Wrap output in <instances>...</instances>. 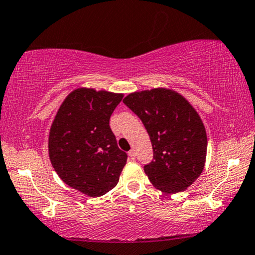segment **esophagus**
<instances>
[{
    "label": "esophagus",
    "instance_id": "34e87169",
    "mask_svg": "<svg viewBox=\"0 0 255 255\" xmlns=\"http://www.w3.org/2000/svg\"><path fill=\"white\" fill-rule=\"evenodd\" d=\"M128 156H129V158H130L131 160H134V159H135V157H136L134 150H130V151L128 152Z\"/></svg>",
    "mask_w": 255,
    "mask_h": 255
}]
</instances>
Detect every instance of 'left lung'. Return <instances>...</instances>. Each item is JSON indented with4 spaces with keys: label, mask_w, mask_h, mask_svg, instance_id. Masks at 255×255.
Returning a JSON list of instances; mask_svg holds the SVG:
<instances>
[{
    "label": "left lung",
    "mask_w": 255,
    "mask_h": 255,
    "mask_svg": "<svg viewBox=\"0 0 255 255\" xmlns=\"http://www.w3.org/2000/svg\"><path fill=\"white\" fill-rule=\"evenodd\" d=\"M124 103L142 120L151 139L153 159L144 166L151 184L167 194L187 189L202 173L208 145L194 107L165 88L129 93Z\"/></svg>",
    "instance_id": "left-lung-1"
}]
</instances>
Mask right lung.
I'll list each match as a JSON object with an SVG mask.
<instances>
[{
	"instance_id": "add662e5",
	"label": "right lung",
	"mask_w": 255,
	"mask_h": 255,
	"mask_svg": "<svg viewBox=\"0 0 255 255\" xmlns=\"http://www.w3.org/2000/svg\"><path fill=\"white\" fill-rule=\"evenodd\" d=\"M123 93L78 88L66 97L48 136V155L59 177L90 198L114 188L127 162L110 127Z\"/></svg>"
}]
</instances>
